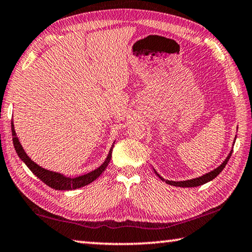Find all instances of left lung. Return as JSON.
Returning <instances> with one entry per match:
<instances>
[{
  "label": "left lung",
  "mask_w": 252,
  "mask_h": 252,
  "mask_svg": "<svg viewBox=\"0 0 252 252\" xmlns=\"http://www.w3.org/2000/svg\"><path fill=\"white\" fill-rule=\"evenodd\" d=\"M235 138H237V137H235ZM234 141H235V139H234ZM232 151H233V150L230 151V154L227 155V157L225 158V160L223 161L219 167H217V168L213 169L212 171H210V173L203 175V176H201V177L193 178V179H189V181H183V182L167 181V179H163V178L160 176V175H159L155 169H154V170H155V173L157 174V176H158L159 178H160L162 182H166L167 184H169V185L177 186V187H197V186L203 185V184H206V183L211 182V181H212V179H214L215 177H217L220 173H221V171L223 170V168H224L225 165L227 163V161H229L231 155H232Z\"/></svg>",
  "instance_id": "1"
}]
</instances>
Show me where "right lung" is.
<instances>
[{
  "label": "right lung",
  "instance_id": "add662e5",
  "mask_svg": "<svg viewBox=\"0 0 252 252\" xmlns=\"http://www.w3.org/2000/svg\"><path fill=\"white\" fill-rule=\"evenodd\" d=\"M11 130H12V137H13L12 138V140H13L14 149H15V151H17V154L20 157V159H21V160L26 163V165L28 166V168L32 171L35 176H37L39 179H41V181L45 183L46 185H48L54 189L70 190V189H81V187H83V186L89 185V184L94 182L95 179H96L99 175H101L103 171L105 170V168L107 167V165H109V162L111 160L112 149H113V146L111 147L110 153H109V155H107V157L104 160V162H103L102 165L98 167V168H96L93 171H91V173H87L85 175H82V176H78V177H74V178L66 177L59 173H55V171L47 170L45 168H42V167H40L34 161L31 160V159L29 158V156L26 154L25 150H23L21 143H20V141H19L17 133H15V130H14L13 122L11 123Z\"/></svg>",
  "mask_w": 252,
  "mask_h": 252
}]
</instances>
